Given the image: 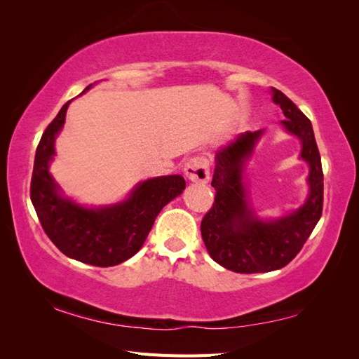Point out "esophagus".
I'll return each instance as SVG.
<instances>
[{
    "label": "esophagus",
    "instance_id": "esophagus-1",
    "mask_svg": "<svg viewBox=\"0 0 359 359\" xmlns=\"http://www.w3.org/2000/svg\"><path fill=\"white\" fill-rule=\"evenodd\" d=\"M187 177L196 184H207L210 180V160L205 156H196L185 166Z\"/></svg>",
    "mask_w": 359,
    "mask_h": 359
}]
</instances>
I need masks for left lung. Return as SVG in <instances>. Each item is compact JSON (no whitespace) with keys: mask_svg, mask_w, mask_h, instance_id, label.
<instances>
[{"mask_svg":"<svg viewBox=\"0 0 359 359\" xmlns=\"http://www.w3.org/2000/svg\"><path fill=\"white\" fill-rule=\"evenodd\" d=\"M273 102L280 106L282 125L302 142L301 157L310 165V194L296 212L274 222H262L247 207L242 187V166L264 129L243 133L216 154L211 187L215 203L201 224L202 239L210 256L236 273H265L285 266L299 253L323 215L324 174L313 128L304 112L273 88Z\"/></svg>","mask_w":359,"mask_h":359,"instance_id":"left-lung-1","label":"left lung"}]
</instances>
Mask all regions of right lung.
Segmentation results:
<instances>
[{
    "label": "right lung",
    "instance_id": "right-lung-1",
    "mask_svg": "<svg viewBox=\"0 0 359 359\" xmlns=\"http://www.w3.org/2000/svg\"><path fill=\"white\" fill-rule=\"evenodd\" d=\"M69 103L63 104L38 143L30 201L44 233L63 255L95 266L118 265L142 248L158 212L184 191L187 184L182 175L144 180L123 203L98 210L63 199L49 174V162L55 154L53 143L63 128Z\"/></svg>",
    "mask_w": 359,
    "mask_h": 359
}]
</instances>
